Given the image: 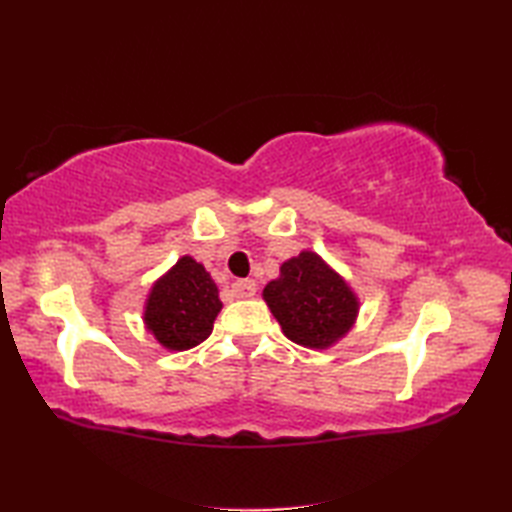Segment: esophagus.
I'll list each match as a JSON object with an SVG mask.
<instances>
[{
	"label": "esophagus",
	"mask_w": 512,
	"mask_h": 512,
	"mask_svg": "<svg viewBox=\"0 0 512 512\" xmlns=\"http://www.w3.org/2000/svg\"><path fill=\"white\" fill-rule=\"evenodd\" d=\"M233 292H235L239 299H248V297H253L255 292H257V284H255L253 279H239V281H235V284H233Z\"/></svg>",
	"instance_id": "34e87169"
}]
</instances>
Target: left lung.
<instances>
[{
    "mask_svg": "<svg viewBox=\"0 0 512 512\" xmlns=\"http://www.w3.org/2000/svg\"><path fill=\"white\" fill-rule=\"evenodd\" d=\"M262 297L288 339L308 350L339 343L361 310L350 284L314 250H301L281 264Z\"/></svg>",
    "mask_w": 512,
    "mask_h": 512,
    "instance_id": "8db88e82",
    "label": "left lung"
}]
</instances>
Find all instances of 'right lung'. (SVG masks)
<instances>
[{"label":"right lung","instance_id":"right-lung-1","mask_svg":"<svg viewBox=\"0 0 512 512\" xmlns=\"http://www.w3.org/2000/svg\"><path fill=\"white\" fill-rule=\"evenodd\" d=\"M222 310L220 290L191 255L180 257L154 281L145 299L147 332L169 352H184L206 341Z\"/></svg>","mask_w":512,"mask_h":512}]
</instances>
